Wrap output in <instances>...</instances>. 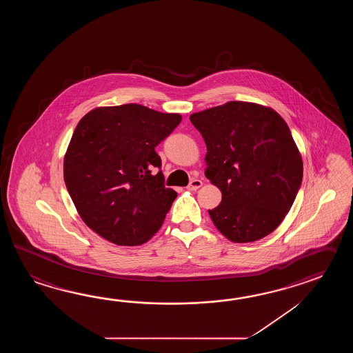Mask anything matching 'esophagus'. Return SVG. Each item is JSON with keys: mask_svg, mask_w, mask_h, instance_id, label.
I'll use <instances>...</instances> for the list:
<instances>
[{"mask_svg": "<svg viewBox=\"0 0 353 353\" xmlns=\"http://www.w3.org/2000/svg\"><path fill=\"white\" fill-rule=\"evenodd\" d=\"M203 183L202 180L199 179H193L190 183H189V185H188V189L189 190H196V189H199V188L202 187Z\"/></svg>", "mask_w": 353, "mask_h": 353, "instance_id": "esophagus-1", "label": "esophagus"}]
</instances>
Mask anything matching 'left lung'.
Listing matches in <instances>:
<instances>
[{"instance_id": "obj_1", "label": "left lung", "mask_w": 353, "mask_h": 353, "mask_svg": "<svg viewBox=\"0 0 353 353\" xmlns=\"http://www.w3.org/2000/svg\"><path fill=\"white\" fill-rule=\"evenodd\" d=\"M207 146L204 174L222 192L208 210L218 231L236 243L278 228L303 179V159L289 126L268 105L231 101L190 114Z\"/></svg>"}]
</instances>
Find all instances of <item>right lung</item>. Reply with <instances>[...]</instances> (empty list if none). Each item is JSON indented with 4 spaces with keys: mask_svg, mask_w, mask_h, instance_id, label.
Here are the masks:
<instances>
[{
    "mask_svg": "<svg viewBox=\"0 0 353 353\" xmlns=\"http://www.w3.org/2000/svg\"><path fill=\"white\" fill-rule=\"evenodd\" d=\"M179 113L128 103L84 114L68 145L63 172L83 222L119 246H137L158 232L176 192L164 187L155 148L176 128Z\"/></svg>",
    "mask_w": 353,
    "mask_h": 353,
    "instance_id": "right-lung-1",
    "label": "right lung"
}]
</instances>
